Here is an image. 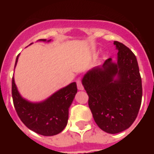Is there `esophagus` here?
I'll use <instances>...</instances> for the list:
<instances>
[{
	"instance_id": "1",
	"label": "esophagus",
	"mask_w": 154,
	"mask_h": 154,
	"mask_svg": "<svg viewBox=\"0 0 154 154\" xmlns=\"http://www.w3.org/2000/svg\"><path fill=\"white\" fill-rule=\"evenodd\" d=\"M76 84H77V88L79 90H83L84 89V86L82 85V82H81V80L80 79H77L76 80Z\"/></svg>"
}]
</instances>
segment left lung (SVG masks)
Instances as JSON below:
<instances>
[{
	"label": "left lung",
	"instance_id": "left-lung-1",
	"mask_svg": "<svg viewBox=\"0 0 154 154\" xmlns=\"http://www.w3.org/2000/svg\"><path fill=\"white\" fill-rule=\"evenodd\" d=\"M117 63L111 58L101 67L87 72L82 84L88 95V105L95 122L103 131L117 134L130 127L137 117L142 85L136 57L118 41ZM116 76L118 79L114 80Z\"/></svg>",
	"mask_w": 154,
	"mask_h": 154
}]
</instances>
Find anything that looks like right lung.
<instances>
[{"label": "right lung", "mask_w": 154, "mask_h": 154, "mask_svg": "<svg viewBox=\"0 0 154 154\" xmlns=\"http://www.w3.org/2000/svg\"><path fill=\"white\" fill-rule=\"evenodd\" d=\"M39 40L46 41V39ZM18 56L15 65L18 62ZM76 92L77 86L75 82H73L42 103H30L21 98L14 77L12 79V97L19 117L28 128L45 136L56 135L61 133L66 127L68 119V108Z\"/></svg>", "instance_id": "right-lung-1"}]
</instances>
